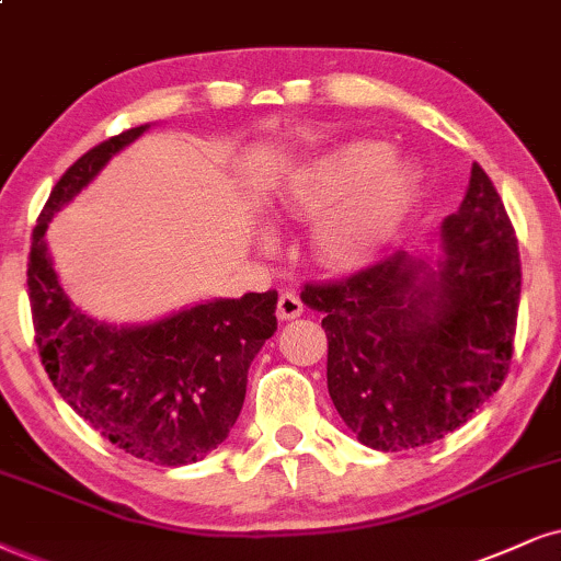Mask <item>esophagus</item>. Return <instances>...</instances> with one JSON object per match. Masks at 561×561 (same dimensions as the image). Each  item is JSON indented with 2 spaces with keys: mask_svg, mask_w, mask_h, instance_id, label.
Returning a JSON list of instances; mask_svg holds the SVG:
<instances>
[{
  "mask_svg": "<svg viewBox=\"0 0 561 561\" xmlns=\"http://www.w3.org/2000/svg\"><path fill=\"white\" fill-rule=\"evenodd\" d=\"M278 312L280 320H296V317H301L304 312V304L299 299V294L296 291H283L280 299H278Z\"/></svg>",
  "mask_w": 561,
  "mask_h": 561,
  "instance_id": "obj_1",
  "label": "esophagus"
}]
</instances>
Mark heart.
I'll return each mask as SVG.
<instances>
[{"label":"heart","instance_id":"b5f03b06","mask_svg":"<svg viewBox=\"0 0 561 561\" xmlns=\"http://www.w3.org/2000/svg\"><path fill=\"white\" fill-rule=\"evenodd\" d=\"M375 142H354L304 169L291 186L288 207L299 218H317L314 257L328 267H351L390 237L413 197V174L385 161Z\"/></svg>","mask_w":561,"mask_h":561}]
</instances>
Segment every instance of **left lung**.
Masks as SVG:
<instances>
[{
	"label": "left lung",
	"mask_w": 561,
	"mask_h": 561,
	"mask_svg": "<svg viewBox=\"0 0 561 561\" xmlns=\"http://www.w3.org/2000/svg\"><path fill=\"white\" fill-rule=\"evenodd\" d=\"M442 249L439 270L398 252L348 278L304 283L301 301L324 314L330 398L366 447L439 442L510 371L520 252L479 163L458 213L442 224Z\"/></svg>",
	"instance_id": "left-lung-1"
}]
</instances>
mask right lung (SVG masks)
Segmentation results:
<instances>
[{
	"label": "right lung",
	"mask_w": 561,
	"mask_h": 561,
	"mask_svg": "<svg viewBox=\"0 0 561 561\" xmlns=\"http://www.w3.org/2000/svg\"><path fill=\"white\" fill-rule=\"evenodd\" d=\"M142 133L108 137L54 184L31 237L27 299L41 364L69 408L133 458L176 468L203 460L237 424L249 364L278 330V291L197 304L145 328L72 307L48 257V220Z\"/></svg>",
	"instance_id": "add662e5"
}]
</instances>
